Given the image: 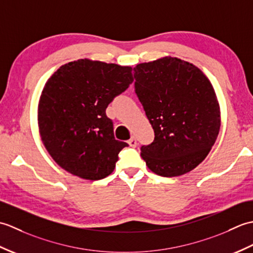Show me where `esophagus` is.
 I'll return each mask as SVG.
<instances>
[{
	"label": "esophagus",
	"mask_w": 253,
	"mask_h": 253,
	"mask_svg": "<svg viewBox=\"0 0 253 253\" xmlns=\"http://www.w3.org/2000/svg\"><path fill=\"white\" fill-rule=\"evenodd\" d=\"M128 144H129L130 147H132V148H135V147H137V140L135 139V137H131L129 140H128Z\"/></svg>",
	"instance_id": "esophagus-1"
}]
</instances>
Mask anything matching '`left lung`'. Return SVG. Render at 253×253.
<instances>
[{
  "label": "left lung",
  "instance_id": "1",
  "mask_svg": "<svg viewBox=\"0 0 253 253\" xmlns=\"http://www.w3.org/2000/svg\"><path fill=\"white\" fill-rule=\"evenodd\" d=\"M135 92L154 130L141 157L153 173L174 177L192 170L215 142L221 121L210 80L200 69L177 57L133 68Z\"/></svg>",
  "mask_w": 253,
  "mask_h": 253
}]
</instances>
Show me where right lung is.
<instances>
[{
	"mask_svg": "<svg viewBox=\"0 0 253 253\" xmlns=\"http://www.w3.org/2000/svg\"><path fill=\"white\" fill-rule=\"evenodd\" d=\"M132 82L131 67L87 58L65 64L47 80L38 123L44 147L62 169L89 180L114 170L128 143L116 140L105 111Z\"/></svg>",
	"mask_w": 253,
	"mask_h": 253,
	"instance_id": "add662e5",
	"label": "right lung"
}]
</instances>
